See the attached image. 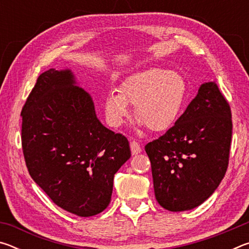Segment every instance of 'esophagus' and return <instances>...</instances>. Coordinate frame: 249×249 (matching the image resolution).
Returning a JSON list of instances; mask_svg holds the SVG:
<instances>
[{
  "label": "esophagus",
  "instance_id": "obj_1",
  "mask_svg": "<svg viewBox=\"0 0 249 249\" xmlns=\"http://www.w3.org/2000/svg\"><path fill=\"white\" fill-rule=\"evenodd\" d=\"M130 150H132V154L133 155H138L142 151V148H141V145L138 144L137 142L133 141L132 142H130Z\"/></svg>",
  "mask_w": 249,
  "mask_h": 249
}]
</instances>
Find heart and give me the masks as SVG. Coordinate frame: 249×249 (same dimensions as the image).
<instances>
[{
	"label": "heart",
	"mask_w": 249,
	"mask_h": 249,
	"mask_svg": "<svg viewBox=\"0 0 249 249\" xmlns=\"http://www.w3.org/2000/svg\"><path fill=\"white\" fill-rule=\"evenodd\" d=\"M117 92H108L103 107L109 126L120 127L135 107L140 125L151 132H162L174 125L187 99V83L176 71L150 68L130 75Z\"/></svg>",
	"instance_id": "b5f03b06"
}]
</instances>
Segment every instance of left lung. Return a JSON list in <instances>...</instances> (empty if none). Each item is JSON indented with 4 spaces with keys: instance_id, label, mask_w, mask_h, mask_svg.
<instances>
[{
    "instance_id": "obj_1",
    "label": "left lung",
    "mask_w": 249,
    "mask_h": 249,
    "mask_svg": "<svg viewBox=\"0 0 249 249\" xmlns=\"http://www.w3.org/2000/svg\"><path fill=\"white\" fill-rule=\"evenodd\" d=\"M231 128L229 103L215 82H205L175 125L145 146L163 209L192 210L213 195L229 166Z\"/></svg>"
}]
</instances>
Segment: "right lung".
<instances>
[{
	"label": "right lung",
	"mask_w": 249,
	"mask_h": 249,
	"mask_svg": "<svg viewBox=\"0 0 249 249\" xmlns=\"http://www.w3.org/2000/svg\"><path fill=\"white\" fill-rule=\"evenodd\" d=\"M25 162L58 206L78 216L107 208L129 142L98 119L91 95L70 69L41 73L20 113Z\"/></svg>",
	"instance_id": "add662e5"
}]
</instances>
